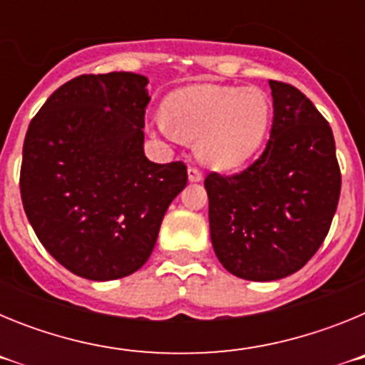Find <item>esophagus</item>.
<instances>
[{"instance_id": "1", "label": "esophagus", "mask_w": 365, "mask_h": 365, "mask_svg": "<svg viewBox=\"0 0 365 365\" xmlns=\"http://www.w3.org/2000/svg\"><path fill=\"white\" fill-rule=\"evenodd\" d=\"M188 179L190 182H201L202 173L199 172L197 168H188Z\"/></svg>"}]
</instances>
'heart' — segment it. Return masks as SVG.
<instances>
[{"label":"heart","mask_w":365,"mask_h":365,"mask_svg":"<svg viewBox=\"0 0 365 365\" xmlns=\"http://www.w3.org/2000/svg\"><path fill=\"white\" fill-rule=\"evenodd\" d=\"M269 124L270 104L263 91L201 83L168 96L159 128L195 140V153L206 166L234 170L259 150Z\"/></svg>","instance_id":"heart-1"}]
</instances>
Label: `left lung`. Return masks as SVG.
<instances>
[{"label":"left lung","instance_id":"left-lung-1","mask_svg":"<svg viewBox=\"0 0 365 365\" xmlns=\"http://www.w3.org/2000/svg\"><path fill=\"white\" fill-rule=\"evenodd\" d=\"M269 83L274 118L265 151L241 173L205 179L215 256L248 282L298 272L324 243L341 188L329 122L296 87Z\"/></svg>","mask_w":365,"mask_h":365}]
</instances>
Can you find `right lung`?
Wrapping results in <instances>:
<instances>
[{
	"label": "right lung",
	"instance_id": "right-lung-1",
	"mask_svg": "<svg viewBox=\"0 0 365 365\" xmlns=\"http://www.w3.org/2000/svg\"><path fill=\"white\" fill-rule=\"evenodd\" d=\"M148 78L82 74L47 98L29 124L19 190L45 250L80 278L137 272L168 206L185 190L182 163L144 155Z\"/></svg>",
	"mask_w": 365,
	"mask_h": 365
}]
</instances>
